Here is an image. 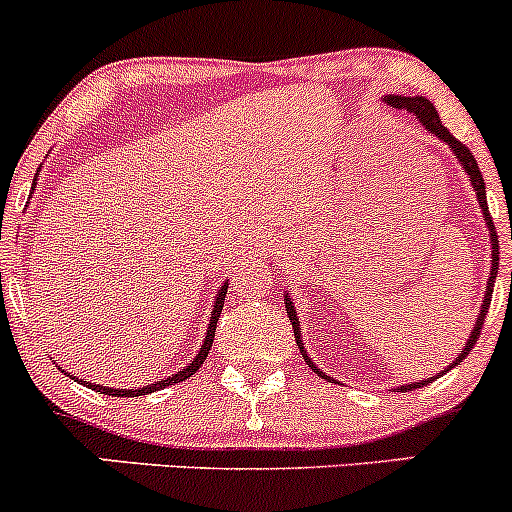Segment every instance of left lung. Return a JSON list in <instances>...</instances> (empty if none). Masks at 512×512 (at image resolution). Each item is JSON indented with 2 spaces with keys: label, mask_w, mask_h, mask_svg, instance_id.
I'll use <instances>...</instances> for the list:
<instances>
[{
  "label": "left lung",
  "mask_w": 512,
  "mask_h": 512,
  "mask_svg": "<svg viewBox=\"0 0 512 512\" xmlns=\"http://www.w3.org/2000/svg\"><path fill=\"white\" fill-rule=\"evenodd\" d=\"M384 100H387V105H392V108H399V110H407V113H414L416 118H419V123H424V128H426V130H431V133H434L436 138H439V140L449 142L451 150H453V155L458 157V162H461V165H463V170H466V172H468V177H471L473 189H476L478 204H481V209H483V219H486L488 231H491V241H493V244H491V246H493V266H491V278H488V286H486V298H483V303H481V313H478L476 328H473V333H471V337H468L466 347H463V350H461V355H458V360L453 362V365H451V367H456L458 362L466 360V355H468V352H471V347L476 345L478 337H481L483 320H486V315H488V305H491L493 283H495V276H498V234H495L493 217H491V212H488V202H486V182H483V175H481V170H478V162H476V157H473V152L468 150V147L463 145L461 140L453 138V135L449 133V130L444 128V123H441V120H439V113H436L434 103H429V100H426V98H419V96H414V98H412V96H387ZM286 310H288V318H291V323H293L295 337H298V342H300L298 318H295V310H293V303H291V300H288V293H286ZM300 350H303V347H300ZM305 360H308V355H305ZM308 365L313 367V362L308 360ZM318 374H320V377H325L323 372H318ZM436 377H439V374H436ZM436 377H434V379H436ZM434 379H421V382L407 384V387H404V392H407V389H409V392H412V389L424 387V384L434 382Z\"/></svg>",
  "instance_id": "obj_1"
}]
</instances>
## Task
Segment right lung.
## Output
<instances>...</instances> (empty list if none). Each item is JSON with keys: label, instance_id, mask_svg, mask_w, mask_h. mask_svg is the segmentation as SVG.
Instances as JSON below:
<instances>
[{"label": "right lung", "instance_id": "obj_1", "mask_svg": "<svg viewBox=\"0 0 512 512\" xmlns=\"http://www.w3.org/2000/svg\"><path fill=\"white\" fill-rule=\"evenodd\" d=\"M226 288H229V286H224V288H221V293H219L217 303H214V313H212V320H209V328H207V340H204V345L199 347V355L194 357V360H192V365H189L187 370H182V372L172 374V377L162 379V382L152 384V387H140V389H110V387H100V384H88V387H91V389H98V392L108 394V397H142V394L157 392V389H162V387H170V384H177V382H182V379L192 377V374L197 372L199 367L204 365V360H207L209 350H212L214 333H217V320H219V315H221V308H224Z\"/></svg>", "mask_w": 512, "mask_h": 512}]
</instances>
